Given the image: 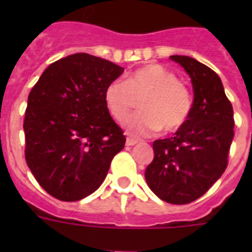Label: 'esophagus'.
<instances>
[{
	"label": "esophagus",
	"instance_id": "1",
	"mask_svg": "<svg viewBox=\"0 0 252 252\" xmlns=\"http://www.w3.org/2000/svg\"><path fill=\"white\" fill-rule=\"evenodd\" d=\"M137 140H136V138H132V137H126V146H133V145H136V144H137Z\"/></svg>",
	"mask_w": 252,
	"mask_h": 252
}]
</instances>
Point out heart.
Segmentation results:
<instances>
[{
  "mask_svg": "<svg viewBox=\"0 0 252 252\" xmlns=\"http://www.w3.org/2000/svg\"><path fill=\"white\" fill-rule=\"evenodd\" d=\"M140 99L138 114L128 120L126 129L133 136H149L163 128L179 129L191 114L192 98L175 73L158 64L134 70L126 81H112L104 90L108 112L118 122H126Z\"/></svg>",
  "mask_w": 252,
  "mask_h": 252,
  "instance_id": "obj_1",
  "label": "heart"
}]
</instances>
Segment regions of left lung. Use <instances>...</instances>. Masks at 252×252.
Listing matches in <instances>:
<instances>
[{
  "instance_id": "8db88e82",
  "label": "left lung",
  "mask_w": 252,
  "mask_h": 252,
  "mask_svg": "<svg viewBox=\"0 0 252 252\" xmlns=\"http://www.w3.org/2000/svg\"><path fill=\"white\" fill-rule=\"evenodd\" d=\"M170 59L191 78L193 102L187 122L174 136L153 142L154 158L145 179L166 203L188 204L203 196L225 171L234 118L221 78L211 68L189 56Z\"/></svg>"
}]
</instances>
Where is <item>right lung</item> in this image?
I'll return each mask as SVG.
<instances>
[{"mask_svg": "<svg viewBox=\"0 0 252 252\" xmlns=\"http://www.w3.org/2000/svg\"><path fill=\"white\" fill-rule=\"evenodd\" d=\"M124 68L74 53L45 69L29 94L26 162L37 183L63 201L96 191L126 136L104 103L107 85Z\"/></svg>", "mask_w": 252, "mask_h": 252, "instance_id": "obj_1", "label": "right lung"}]
</instances>
